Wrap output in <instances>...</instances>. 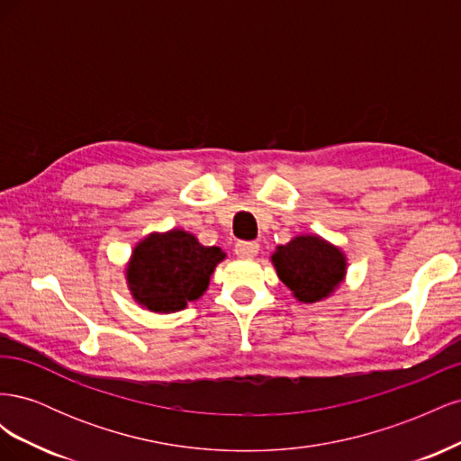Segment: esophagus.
<instances>
[{
	"label": "esophagus",
	"instance_id": "34e87169",
	"mask_svg": "<svg viewBox=\"0 0 461 461\" xmlns=\"http://www.w3.org/2000/svg\"><path fill=\"white\" fill-rule=\"evenodd\" d=\"M259 252L258 242H239L234 246V254L242 259H254Z\"/></svg>",
	"mask_w": 461,
	"mask_h": 461
}]
</instances>
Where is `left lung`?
<instances>
[{
    "label": "left lung",
    "instance_id": "8db88e82",
    "mask_svg": "<svg viewBox=\"0 0 461 461\" xmlns=\"http://www.w3.org/2000/svg\"><path fill=\"white\" fill-rule=\"evenodd\" d=\"M271 263L300 303L330 298L346 278L348 258L342 248L319 234H298L285 246H276Z\"/></svg>",
    "mask_w": 461,
    "mask_h": 461
}]
</instances>
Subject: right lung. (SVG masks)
<instances>
[{
  "label": "right lung",
  "instance_id": "1",
  "mask_svg": "<svg viewBox=\"0 0 461 461\" xmlns=\"http://www.w3.org/2000/svg\"><path fill=\"white\" fill-rule=\"evenodd\" d=\"M225 258L219 246H203L188 230L149 232L132 248L124 278L140 308L175 313L203 296L209 278Z\"/></svg>",
  "mask_w": 461,
  "mask_h": 461
}]
</instances>
